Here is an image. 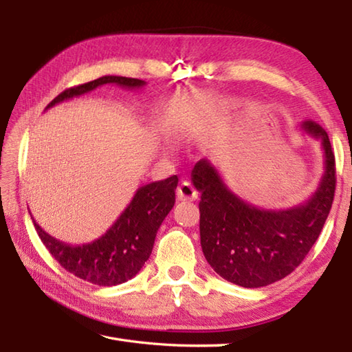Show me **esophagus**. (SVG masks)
<instances>
[{
    "mask_svg": "<svg viewBox=\"0 0 352 352\" xmlns=\"http://www.w3.org/2000/svg\"><path fill=\"white\" fill-rule=\"evenodd\" d=\"M177 197L180 201H195L198 198V192L193 188L192 183L183 182L177 189Z\"/></svg>",
    "mask_w": 352,
    "mask_h": 352,
    "instance_id": "1",
    "label": "esophagus"
}]
</instances>
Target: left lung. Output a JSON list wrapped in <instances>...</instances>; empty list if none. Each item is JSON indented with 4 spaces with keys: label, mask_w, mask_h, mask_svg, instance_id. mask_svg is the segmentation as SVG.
<instances>
[{
    "label": "left lung",
    "mask_w": 352,
    "mask_h": 352,
    "mask_svg": "<svg viewBox=\"0 0 352 352\" xmlns=\"http://www.w3.org/2000/svg\"><path fill=\"white\" fill-rule=\"evenodd\" d=\"M302 129L320 139L325 157L324 175L304 204L263 210L234 195L208 160L192 169V183L201 192V248L223 280L242 287L267 286L294 272L318 241L331 210L336 160L322 126L304 121Z\"/></svg>",
    "instance_id": "left-lung-1"
}]
</instances>
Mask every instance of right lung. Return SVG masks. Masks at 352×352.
<instances>
[{
  "label": "right lung",
  "instance_id": "add662e5",
  "mask_svg": "<svg viewBox=\"0 0 352 352\" xmlns=\"http://www.w3.org/2000/svg\"><path fill=\"white\" fill-rule=\"evenodd\" d=\"M102 85H118L126 89L145 86L144 80L106 76L89 83L69 87L57 95L47 109L94 91ZM178 177L142 186L121 216L106 233L85 245H68L57 241L37 226L34 228L50 254L66 271L96 286H116L131 280L151 256L157 230L175 204Z\"/></svg>",
  "mask_w": 352,
  "mask_h": 352
}]
</instances>
